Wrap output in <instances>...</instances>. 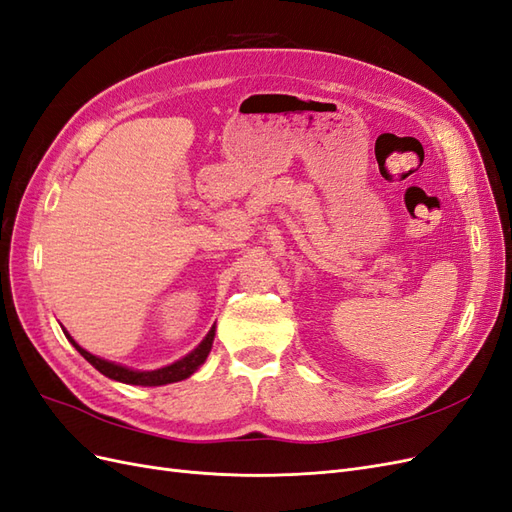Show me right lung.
<instances>
[{
	"label": "right lung",
	"mask_w": 512,
	"mask_h": 512,
	"mask_svg": "<svg viewBox=\"0 0 512 512\" xmlns=\"http://www.w3.org/2000/svg\"><path fill=\"white\" fill-rule=\"evenodd\" d=\"M66 333V331H64ZM66 337L70 339V344L79 350L85 359L94 365L100 374H104L106 378H113V380H119V382H126V384H138V386H160V384H170V382H179V380H185L190 378L194 371L205 363L207 354L211 350V344H213V337H215V327H211V331L207 333V337L203 339V342L198 344V348H194L188 356H183L181 361L168 365V367H162V369H156V371H134V369H128V367H121V365H115L111 361H104V359H98V356H94L91 352L83 350L79 344L74 342V339L66 333Z\"/></svg>",
	"instance_id": "right-lung-1"
}]
</instances>
